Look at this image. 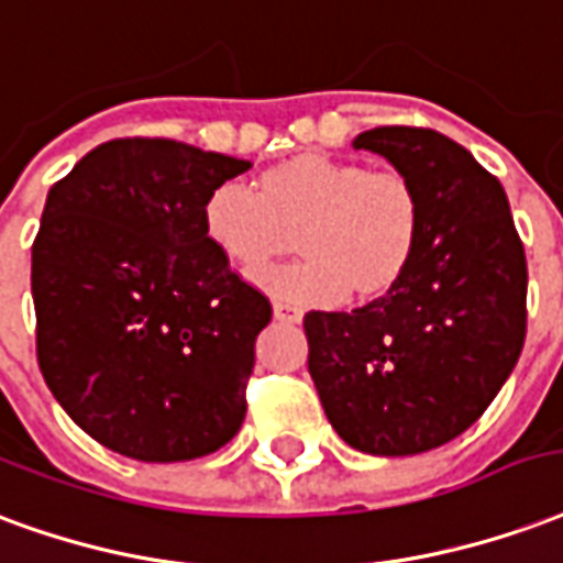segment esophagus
<instances>
[{"mask_svg":"<svg viewBox=\"0 0 563 563\" xmlns=\"http://www.w3.org/2000/svg\"><path fill=\"white\" fill-rule=\"evenodd\" d=\"M273 314H276L278 321H287V323L302 321V309H297L294 302H285V299H276V302H273Z\"/></svg>","mask_w":563,"mask_h":563,"instance_id":"1","label":"esophagus"}]
</instances>
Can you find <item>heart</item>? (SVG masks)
<instances>
[{"mask_svg": "<svg viewBox=\"0 0 563 563\" xmlns=\"http://www.w3.org/2000/svg\"><path fill=\"white\" fill-rule=\"evenodd\" d=\"M422 224L426 207L411 174L327 155L278 164L257 188L228 179L203 200L207 240L249 273L285 252L297 231L306 254L254 282L273 297L314 306H335L351 290H389L411 269Z\"/></svg>", "mask_w": 563, "mask_h": 563, "instance_id": "1", "label": "heart"}]
</instances>
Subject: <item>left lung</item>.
Returning <instances> with one entry per match:
<instances>
[{
	"instance_id": "8db88e82",
	"label": "left lung",
	"mask_w": 563,
	"mask_h": 563,
	"mask_svg": "<svg viewBox=\"0 0 563 563\" xmlns=\"http://www.w3.org/2000/svg\"><path fill=\"white\" fill-rule=\"evenodd\" d=\"M354 150L413 176L426 224L411 269L354 311H309V372L332 429L413 455L483 417L522 354L528 264L498 176L432 129L363 131Z\"/></svg>"
}]
</instances>
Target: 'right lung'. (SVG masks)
Segmentation results:
<instances>
[{
	"mask_svg": "<svg viewBox=\"0 0 563 563\" xmlns=\"http://www.w3.org/2000/svg\"><path fill=\"white\" fill-rule=\"evenodd\" d=\"M249 167L119 137L53 183L32 242L38 366L65 413L113 453L186 462L240 432L273 306L207 240L203 200Z\"/></svg>",
	"mask_w": 563,
	"mask_h": 563,
	"instance_id": "add662e5",
	"label": "right lung"
}]
</instances>
